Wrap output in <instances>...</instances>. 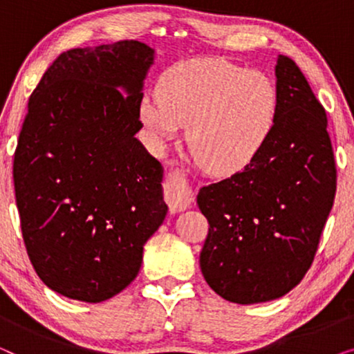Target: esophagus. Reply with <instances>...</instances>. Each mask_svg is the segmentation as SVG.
I'll return each instance as SVG.
<instances>
[{"instance_id":"34e87169","label":"esophagus","mask_w":354,"mask_h":354,"mask_svg":"<svg viewBox=\"0 0 354 354\" xmlns=\"http://www.w3.org/2000/svg\"><path fill=\"white\" fill-rule=\"evenodd\" d=\"M178 178L176 177V180L167 183L166 185V200L169 203V207H171L172 212H182L188 209L193 203V195L188 193L185 188L180 187L177 183Z\"/></svg>"}]
</instances>
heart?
Wrapping results in <instances>:
<instances>
[{
	"label": "heart",
	"mask_w": 354,
	"mask_h": 354,
	"mask_svg": "<svg viewBox=\"0 0 354 354\" xmlns=\"http://www.w3.org/2000/svg\"><path fill=\"white\" fill-rule=\"evenodd\" d=\"M147 93L138 118L156 147L187 124V143L207 171L230 177L253 166L275 132L280 96L263 72L222 59L177 62Z\"/></svg>",
	"instance_id": "1"
}]
</instances>
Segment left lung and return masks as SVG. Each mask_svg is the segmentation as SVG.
Listing matches in <instances>:
<instances>
[{"label": "left lung", "mask_w": 354, "mask_h": 354, "mask_svg": "<svg viewBox=\"0 0 354 354\" xmlns=\"http://www.w3.org/2000/svg\"><path fill=\"white\" fill-rule=\"evenodd\" d=\"M275 79L280 113L263 154L196 196L209 222L203 277L239 304L277 299L301 282L337 190L326 111L293 59L277 56Z\"/></svg>", "instance_id": "obj_1"}]
</instances>
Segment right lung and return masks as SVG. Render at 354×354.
<instances>
[{"instance_id": "add662e5", "label": "right lung", "mask_w": 354, "mask_h": 354, "mask_svg": "<svg viewBox=\"0 0 354 354\" xmlns=\"http://www.w3.org/2000/svg\"><path fill=\"white\" fill-rule=\"evenodd\" d=\"M154 59L137 40L74 48L28 100L16 203L33 269L62 297L100 303L122 292L166 219L164 169L135 138Z\"/></svg>"}]
</instances>
